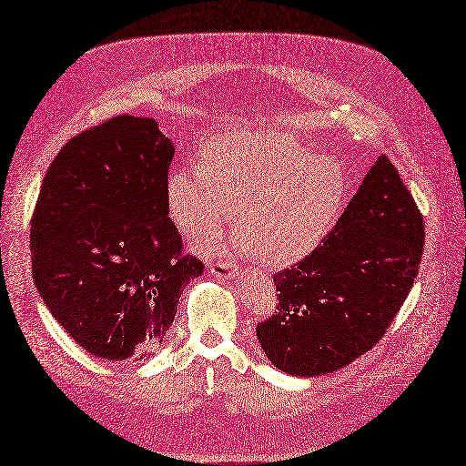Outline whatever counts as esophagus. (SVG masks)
Instances as JSON below:
<instances>
[{
  "label": "esophagus",
  "instance_id": "34e87169",
  "mask_svg": "<svg viewBox=\"0 0 466 466\" xmlns=\"http://www.w3.org/2000/svg\"><path fill=\"white\" fill-rule=\"evenodd\" d=\"M210 273L218 279L233 280L237 277V265H233L229 261H212L210 263Z\"/></svg>",
  "mask_w": 466,
  "mask_h": 466
}]
</instances>
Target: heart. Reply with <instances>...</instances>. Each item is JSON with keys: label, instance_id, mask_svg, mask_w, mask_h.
Returning <instances> with one entry per match:
<instances>
[{"label": "heart", "instance_id": "obj_1", "mask_svg": "<svg viewBox=\"0 0 466 466\" xmlns=\"http://www.w3.org/2000/svg\"><path fill=\"white\" fill-rule=\"evenodd\" d=\"M347 197L343 168L269 128L210 138L198 167L168 174V218L187 238L214 235L233 214L237 252L288 268L311 256L334 229ZM216 250V242L205 245Z\"/></svg>", "mask_w": 466, "mask_h": 466}]
</instances>
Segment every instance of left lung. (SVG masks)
Returning a JSON list of instances; mask_svg holds the SVG:
<instances>
[{
  "mask_svg": "<svg viewBox=\"0 0 466 466\" xmlns=\"http://www.w3.org/2000/svg\"><path fill=\"white\" fill-rule=\"evenodd\" d=\"M423 245V216L380 155L322 245L273 277L277 311L256 328L268 360L315 378L359 359L400 311Z\"/></svg>",
  "mask_w": 466,
  "mask_h": 466,
  "instance_id": "8db88e82",
  "label": "left lung"
}]
</instances>
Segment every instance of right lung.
Returning a JSON list of instances; mask_svg holds the SVG:
<instances>
[{
	"label": "right lung",
	"instance_id": "obj_1",
	"mask_svg": "<svg viewBox=\"0 0 466 466\" xmlns=\"http://www.w3.org/2000/svg\"><path fill=\"white\" fill-rule=\"evenodd\" d=\"M172 140L151 117L117 116L66 144L32 216V275L68 336L107 360L157 349L203 263L168 218Z\"/></svg>",
	"mask_w": 466,
	"mask_h": 466
}]
</instances>
